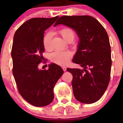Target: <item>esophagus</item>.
Segmentation results:
<instances>
[{
  "instance_id": "esophagus-1",
  "label": "esophagus",
  "mask_w": 123,
  "mask_h": 123,
  "mask_svg": "<svg viewBox=\"0 0 123 123\" xmlns=\"http://www.w3.org/2000/svg\"><path fill=\"white\" fill-rule=\"evenodd\" d=\"M62 68H63V69L64 71H66V70H67V67H65V66H63V67H62Z\"/></svg>"
}]
</instances>
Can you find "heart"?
Returning <instances> with one entry per match:
<instances>
[{
    "mask_svg": "<svg viewBox=\"0 0 123 123\" xmlns=\"http://www.w3.org/2000/svg\"><path fill=\"white\" fill-rule=\"evenodd\" d=\"M58 34L63 39L67 42H71L75 38V32L73 29L68 27L63 28L58 31ZM52 33L51 32H47L44 35L42 43L44 48L47 50L52 49L51 40H52ZM71 54L68 52H62V51H55L51 55V60L55 63L58 65H65L71 57Z\"/></svg>",
    "mask_w": 123,
    "mask_h": 123,
    "instance_id": "heart-1",
    "label": "heart"
}]
</instances>
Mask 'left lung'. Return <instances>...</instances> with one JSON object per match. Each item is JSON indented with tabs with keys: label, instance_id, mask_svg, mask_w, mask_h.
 <instances>
[{
	"label": "left lung",
	"instance_id": "left-lung-1",
	"mask_svg": "<svg viewBox=\"0 0 123 123\" xmlns=\"http://www.w3.org/2000/svg\"><path fill=\"white\" fill-rule=\"evenodd\" d=\"M59 24L74 29L79 37L73 62L83 69L67 68L73 75L74 97L83 104L94 103L104 95L110 79L111 56L108 34L95 18L87 15L63 16L54 26Z\"/></svg>",
	"mask_w": 123,
	"mask_h": 123
}]
</instances>
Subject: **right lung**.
Segmentation results:
<instances>
[{"label": "right lung", "mask_w": 123, "mask_h": 123, "mask_svg": "<svg viewBox=\"0 0 123 123\" xmlns=\"http://www.w3.org/2000/svg\"><path fill=\"white\" fill-rule=\"evenodd\" d=\"M58 18H31L21 25L14 35L13 74L20 95L34 106L50 104L54 98V86L63 74L62 68L55 63L49 65L47 70L38 68L44 60L42 39L45 29Z\"/></svg>", "instance_id": "add662e5"}]
</instances>
